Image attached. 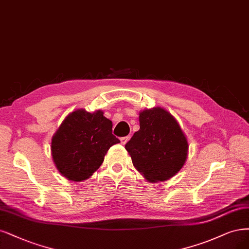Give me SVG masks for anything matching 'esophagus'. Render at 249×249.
I'll return each instance as SVG.
<instances>
[{"mask_svg":"<svg viewBox=\"0 0 249 249\" xmlns=\"http://www.w3.org/2000/svg\"><path fill=\"white\" fill-rule=\"evenodd\" d=\"M128 139H130V137H128V136H126V137H122V138H121V142H122V144H123V145H124V144L128 141Z\"/></svg>","mask_w":249,"mask_h":249,"instance_id":"esophagus-1","label":"esophagus"}]
</instances>
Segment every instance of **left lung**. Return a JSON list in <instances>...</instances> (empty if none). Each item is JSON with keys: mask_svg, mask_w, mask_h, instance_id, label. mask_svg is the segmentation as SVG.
<instances>
[{"mask_svg": "<svg viewBox=\"0 0 249 249\" xmlns=\"http://www.w3.org/2000/svg\"><path fill=\"white\" fill-rule=\"evenodd\" d=\"M140 130L125 144L133 165L149 182L165 181L184 165L188 143L176 119L160 107L139 113Z\"/></svg>", "mask_w": 249, "mask_h": 249, "instance_id": "left-lung-1", "label": "left lung"}]
</instances>
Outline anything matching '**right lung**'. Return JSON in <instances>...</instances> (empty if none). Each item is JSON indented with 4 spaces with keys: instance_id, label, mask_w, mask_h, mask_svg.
<instances>
[{
    "instance_id": "add662e5",
    "label": "right lung",
    "mask_w": 249,
    "mask_h": 249,
    "mask_svg": "<svg viewBox=\"0 0 249 249\" xmlns=\"http://www.w3.org/2000/svg\"><path fill=\"white\" fill-rule=\"evenodd\" d=\"M103 111H73L51 140V154L58 172L72 181L89 178L104 160L109 148L119 141L112 134V122Z\"/></svg>"
}]
</instances>
